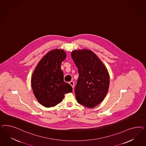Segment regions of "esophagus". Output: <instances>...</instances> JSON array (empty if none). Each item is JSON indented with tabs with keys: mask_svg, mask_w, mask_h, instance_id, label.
Instances as JSON below:
<instances>
[{
	"mask_svg": "<svg viewBox=\"0 0 146 146\" xmlns=\"http://www.w3.org/2000/svg\"><path fill=\"white\" fill-rule=\"evenodd\" d=\"M70 84H71V86H72V88H74V81H71L70 82Z\"/></svg>",
	"mask_w": 146,
	"mask_h": 146,
	"instance_id": "34e87169",
	"label": "esophagus"
}]
</instances>
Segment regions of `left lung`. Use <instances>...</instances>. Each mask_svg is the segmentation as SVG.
Returning a JSON list of instances; mask_svg holds the SVG:
<instances>
[{
  "mask_svg": "<svg viewBox=\"0 0 146 146\" xmlns=\"http://www.w3.org/2000/svg\"><path fill=\"white\" fill-rule=\"evenodd\" d=\"M71 57L79 75L74 90L76 101L88 108H93L103 101L108 92V71L97 55L90 50H74Z\"/></svg>",
  "mask_w": 146,
  "mask_h": 146,
  "instance_id": "1",
  "label": "left lung"
}]
</instances>
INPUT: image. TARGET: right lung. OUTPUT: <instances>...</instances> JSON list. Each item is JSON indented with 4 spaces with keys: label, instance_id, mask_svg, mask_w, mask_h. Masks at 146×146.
<instances>
[{
    "label": "right lung",
    "instance_id": "add662e5",
    "mask_svg": "<svg viewBox=\"0 0 146 146\" xmlns=\"http://www.w3.org/2000/svg\"><path fill=\"white\" fill-rule=\"evenodd\" d=\"M66 57L64 50L50 51L42 58L33 73L31 87L38 102L46 108L62 102L65 94L72 92L71 85L64 81L61 64Z\"/></svg>",
    "mask_w": 146,
    "mask_h": 146
}]
</instances>
